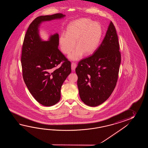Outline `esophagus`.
<instances>
[{
  "instance_id": "obj_1",
  "label": "esophagus",
  "mask_w": 148,
  "mask_h": 148,
  "mask_svg": "<svg viewBox=\"0 0 148 148\" xmlns=\"http://www.w3.org/2000/svg\"><path fill=\"white\" fill-rule=\"evenodd\" d=\"M76 66H77L76 63H75V62H73V63H71V69L73 70H75Z\"/></svg>"
}]
</instances>
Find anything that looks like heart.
<instances>
[{
	"label": "heart",
	"instance_id": "b5f03b06",
	"mask_svg": "<svg viewBox=\"0 0 148 148\" xmlns=\"http://www.w3.org/2000/svg\"><path fill=\"white\" fill-rule=\"evenodd\" d=\"M103 34L101 24L92 22L88 18H81L71 23L66 33H62L59 38L61 50L63 53L69 54L75 46V50L69 56L73 61L80 59L85 53H93L97 49Z\"/></svg>",
	"mask_w": 148,
	"mask_h": 148
}]
</instances>
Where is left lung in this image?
<instances>
[{
	"mask_svg": "<svg viewBox=\"0 0 148 148\" xmlns=\"http://www.w3.org/2000/svg\"><path fill=\"white\" fill-rule=\"evenodd\" d=\"M121 61L118 36L110 22L94 53L80 60L75 68L79 96L86 105L95 107L110 97L116 85Z\"/></svg>",
	"mask_w": 148,
	"mask_h": 148,
	"instance_id": "1",
	"label": "left lung"
}]
</instances>
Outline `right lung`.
<instances>
[{"mask_svg":"<svg viewBox=\"0 0 148 148\" xmlns=\"http://www.w3.org/2000/svg\"><path fill=\"white\" fill-rule=\"evenodd\" d=\"M61 13L38 16L31 23L24 37L21 62L23 77L28 90L40 104L51 106L61 98V88L71 72V62L58 49L59 34L42 41L38 27L44 21L63 18ZM62 62L58 68L57 66Z\"/></svg>","mask_w":148,"mask_h":148,"instance_id":"right-lung-1","label":"right lung"}]
</instances>
